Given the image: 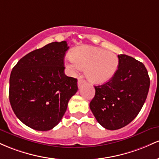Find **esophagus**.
<instances>
[{
	"label": "esophagus",
	"mask_w": 159,
	"mask_h": 159,
	"mask_svg": "<svg viewBox=\"0 0 159 159\" xmlns=\"http://www.w3.org/2000/svg\"><path fill=\"white\" fill-rule=\"evenodd\" d=\"M85 83V81L84 80H83L82 79V78H79V79H78V82H77V83H78V86H80V85H81L82 84H83V83Z\"/></svg>",
	"instance_id": "obj_1"
}]
</instances>
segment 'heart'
<instances>
[{
    "label": "heart",
    "mask_w": 159,
    "mask_h": 159,
    "mask_svg": "<svg viewBox=\"0 0 159 159\" xmlns=\"http://www.w3.org/2000/svg\"><path fill=\"white\" fill-rule=\"evenodd\" d=\"M66 67L74 74L84 69L89 81L101 84L110 80L118 70L119 58L115 53L95 46H84L77 48L67 58Z\"/></svg>",
    "instance_id": "obj_1"
}]
</instances>
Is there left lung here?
<instances>
[{"label": "left lung", "instance_id": "8db88e82", "mask_svg": "<svg viewBox=\"0 0 159 159\" xmlns=\"http://www.w3.org/2000/svg\"><path fill=\"white\" fill-rule=\"evenodd\" d=\"M118 70L108 82L94 86L91 101L92 113L100 125L108 130L125 127L140 113L147 99L150 80L142 62L119 55Z\"/></svg>", "mask_w": 159, "mask_h": 159}]
</instances>
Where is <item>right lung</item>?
Here are the masks:
<instances>
[{
  "label": "right lung",
  "instance_id": "1",
  "mask_svg": "<svg viewBox=\"0 0 159 159\" xmlns=\"http://www.w3.org/2000/svg\"><path fill=\"white\" fill-rule=\"evenodd\" d=\"M66 41L52 42L18 61L10 77L9 98L17 118L37 131L59 123L69 100L77 92V80L65 74Z\"/></svg>",
  "mask_w": 159,
  "mask_h": 159
}]
</instances>
